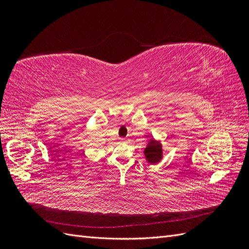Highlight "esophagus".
Here are the masks:
<instances>
[{
    "instance_id": "obj_1",
    "label": "esophagus",
    "mask_w": 249,
    "mask_h": 249,
    "mask_svg": "<svg viewBox=\"0 0 249 249\" xmlns=\"http://www.w3.org/2000/svg\"><path fill=\"white\" fill-rule=\"evenodd\" d=\"M119 141H120V142H125V141H126V139H124V138H120V139H119Z\"/></svg>"
}]
</instances>
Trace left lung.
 I'll use <instances>...</instances> for the list:
<instances>
[{"mask_svg": "<svg viewBox=\"0 0 249 249\" xmlns=\"http://www.w3.org/2000/svg\"><path fill=\"white\" fill-rule=\"evenodd\" d=\"M146 162L149 164H158L163 159V146L160 140H157L154 137L149 139L147 145L143 152Z\"/></svg>", "mask_w": 249, "mask_h": 249, "instance_id": "8db88e82", "label": "left lung"}]
</instances>
